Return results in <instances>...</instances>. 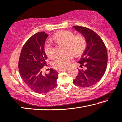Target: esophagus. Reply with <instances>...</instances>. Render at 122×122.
<instances>
[{"mask_svg":"<svg viewBox=\"0 0 122 122\" xmlns=\"http://www.w3.org/2000/svg\"><path fill=\"white\" fill-rule=\"evenodd\" d=\"M68 70V68H65V69H60V70H58V72H61V71H67Z\"/></svg>","mask_w":122,"mask_h":122,"instance_id":"1","label":"esophagus"}]
</instances>
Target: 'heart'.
Returning <instances> with one entry per match:
<instances>
[{
	"label": "heart",
	"mask_w": 122,
	"mask_h": 122,
	"mask_svg": "<svg viewBox=\"0 0 122 122\" xmlns=\"http://www.w3.org/2000/svg\"><path fill=\"white\" fill-rule=\"evenodd\" d=\"M52 39L57 42L66 45V51L70 52L74 56H79L84 52L86 46V41L83 36L74 35L71 32L61 30L54 34ZM44 51L46 56L52 58L55 55L53 45L46 41L44 45ZM68 53L65 55L57 56L52 61V66L56 69H65L68 67L72 60V55Z\"/></svg>",
	"instance_id": "b5f03b06"
}]
</instances>
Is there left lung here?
<instances>
[{"label": "left lung", "instance_id": "8db88e82", "mask_svg": "<svg viewBox=\"0 0 122 122\" xmlns=\"http://www.w3.org/2000/svg\"><path fill=\"white\" fill-rule=\"evenodd\" d=\"M73 28L82 34L86 41V46L78 62L81 68L73 80L74 84L81 87L92 86L100 81L106 71L107 52L104 43L97 33L86 27L75 26Z\"/></svg>", "mask_w": 122, "mask_h": 122}]
</instances>
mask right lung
<instances>
[{
	"label": "right lung",
	"instance_id": "add662e5",
	"mask_svg": "<svg viewBox=\"0 0 122 122\" xmlns=\"http://www.w3.org/2000/svg\"><path fill=\"white\" fill-rule=\"evenodd\" d=\"M48 34L38 32L29 38L21 51L19 61L20 76L27 86L34 92L46 93L57 85L58 73L50 69L49 74L42 73L43 67L46 65L47 56L44 44Z\"/></svg>",
	"mask_w": 122,
	"mask_h": 122
}]
</instances>
